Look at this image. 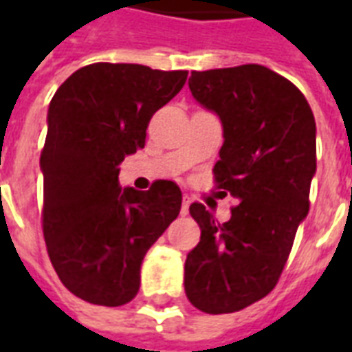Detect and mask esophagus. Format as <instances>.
<instances>
[{
    "label": "esophagus",
    "instance_id": "esophagus-1",
    "mask_svg": "<svg viewBox=\"0 0 352 352\" xmlns=\"http://www.w3.org/2000/svg\"><path fill=\"white\" fill-rule=\"evenodd\" d=\"M188 207H190V198H188V196H184L183 206H181V214H183V217L188 214Z\"/></svg>",
    "mask_w": 352,
    "mask_h": 352
}]
</instances>
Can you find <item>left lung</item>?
I'll use <instances>...</instances> for the list:
<instances>
[{
  "label": "left lung",
  "mask_w": 352,
  "mask_h": 352,
  "mask_svg": "<svg viewBox=\"0 0 352 352\" xmlns=\"http://www.w3.org/2000/svg\"><path fill=\"white\" fill-rule=\"evenodd\" d=\"M188 87L221 118L214 183L237 206L222 224L190 206L201 237L184 262V292L204 313H234L270 294L287 264L309 211L317 126L303 94L264 65L192 72Z\"/></svg>",
  "instance_id": "1"
}]
</instances>
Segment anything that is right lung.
<instances>
[{
	"label": "right lung",
	"instance_id": "add662e5",
	"mask_svg": "<svg viewBox=\"0 0 352 352\" xmlns=\"http://www.w3.org/2000/svg\"><path fill=\"white\" fill-rule=\"evenodd\" d=\"M188 72L139 64L80 67L49 105L41 153L43 236L64 287L96 305L131 302L141 262L181 211L173 181L141 192L118 184V166L145 146L153 115Z\"/></svg>",
	"mask_w": 352,
	"mask_h": 352
}]
</instances>
